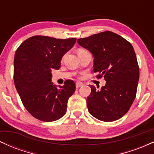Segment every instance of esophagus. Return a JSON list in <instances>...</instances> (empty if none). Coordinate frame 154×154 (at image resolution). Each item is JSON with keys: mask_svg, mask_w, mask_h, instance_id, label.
I'll use <instances>...</instances> for the list:
<instances>
[{"mask_svg": "<svg viewBox=\"0 0 154 154\" xmlns=\"http://www.w3.org/2000/svg\"><path fill=\"white\" fill-rule=\"evenodd\" d=\"M83 85H84V84H83L82 82H76V88H77L82 87V86H83Z\"/></svg>", "mask_w": 154, "mask_h": 154, "instance_id": "1", "label": "esophagus"}]
</instances>
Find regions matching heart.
Here are the masks:
<instances>
[{
    "label": "heart",
    "instance_id": "b5f03b06",
    "mask_svg": "<svg viewBox=\"0 0 154 154\" xmlns=\"http://www.w3.org/2000/svg\"><path fill=\"white\" fill-rule=\"evenodd\" d=\"M85 50H84V49H82V48H80V49H79L78 50V51H77V53H79V52H81V51H85Z\"/></svg>",
    "mask_w": 154,
    "mask_h": 154
}]
</instances>
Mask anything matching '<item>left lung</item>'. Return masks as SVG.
Masks as SVG:
<instances>
[{"mask_svg": "<svg viewBox=\"0 0 154 154\" xmlns=\"http://www.w3.org/2000/svg\"><path fill=\"white\" fill-rule=\"evenodd\" d=\"M77 43L93 54L97 78L103 77L106 81L100 90L91 85L88 111L103 122L120 119L129 111L137 93L140 72L133 47L111 31L79 38Z\"/></svg>", "mask_w": 154, "mask_h": 154, "instance_id": "1", "label": "left lung"}]
</instances>
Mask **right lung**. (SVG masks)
Wrapping results in <instances>:
<instances>
[{
	"mask_svg": "<svg viewBox=\"0 0 154 154\" xmlns=\"http://www.w3.org/2000/svg\"><path fill=\"white\" fill-rule=\"evenodd\" d=\"M76 40L35 35L24 40L16 51L15 87L24 106L36 119L54 122L66 114L75 83L68 79L57 88L51 82V71L60 68L63 56L74 46Z\"/></svg>",
	"mask_w": 154,
	"mask_h": 154,
	"instance_id": "add662e5",
	"label": "right lung"
}]
</instances>
